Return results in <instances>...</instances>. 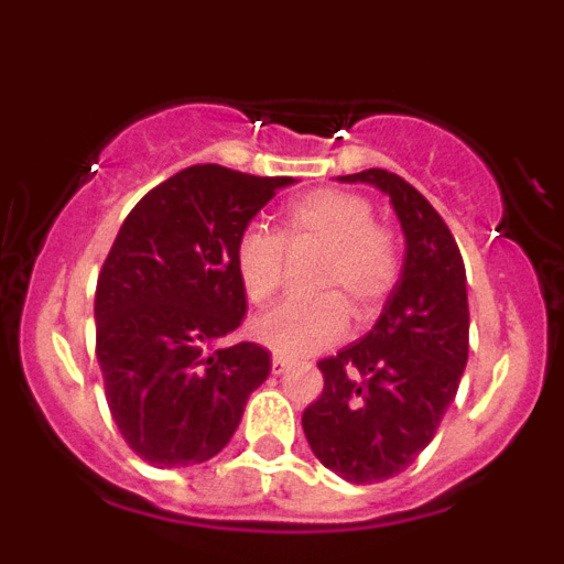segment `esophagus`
I'll return each instance as SVG.
<instances>
[{
  "mask_svg": "<svg viewBox=\"0 0 564 564\" xmlns=\"http://www.w3.org/2000/svg\"><path fill=\"white\" fill-rule=\"evenodd\" d=\"M288 367H291V358L273 356V372H276V376H282V372H285Z\"/></svg>",
  "mask_w": 564,
  "mask_h": 564,
  "instance_id": "34e87169",
  "label": "esophagus"
}]
</instances>
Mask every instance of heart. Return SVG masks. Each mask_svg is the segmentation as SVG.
Segmentation results:
<instances>
[{
    "mask_svg": "<svg viewBox=\"0 0 564 564\" xmlns=\"http://www.w3.org/2000/svg\"><path fill=\"white\" fill-rule=\"evenodd\" d=\"M285 248H322L313 276L318 296L291 299L253 322V336L279 356L307 352L338 341L352 316L367 322L401 276V246L387 226L372 223L367 197L318 188L282 212L279 234L251 226L234 246V271L253 305H268L285 279Z\"/></svg>",
    "mask_w": 564,
    "mask_h": 564,
    "instance_id": "obj_1",
    "label": "heart"
}]
</instances>
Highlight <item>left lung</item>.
Masks as SVG:
<instances>
[{
  "mask_svg": "<svg viewBox=\"0 0 564 564\" xmlns=\"http://www.w3.org/2000/svg\"><path fill=\"white\" fill-rule=\"evenodd\" d=\"M338 181L381 188L406 239L376 327L318 361L325 390L302 415L313 455L364 486L401 475L455 401L468 358L466 268L449 226L403 177L364 169Z\"/></svg>",
  "mask_w": 564,
  "mask_h": 564,
  "instance_id": "obj_1",
  "label": "left lung"
}]
</instances>
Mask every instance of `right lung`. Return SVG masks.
I'll return each instance as SVG.
<instances>
[{
  "label": "right lung",
  "instance_id": "add662e5",
  "mask_svg": "<svg viewBox=\"0 0 564 564\" xmlns=\"http://www.w3.org/2000/svg\"><path fill=\"white\" fill-rule=\"evenodd\" d=\"M293 177L203 163L143 194L96 288V358L123 441L158 468L206 463L271 372L253 341L220 347L246 318L239 234Z\"/></svg>",
  "mask_w": 564,
  "mask_h": 564
}]
</instances>
